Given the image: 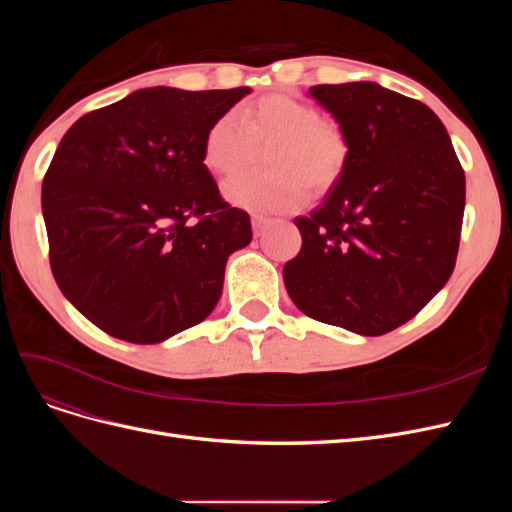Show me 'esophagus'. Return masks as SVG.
Returning a JSON list of instances; mask_svg holds the SVG:
<instances>
[{"label":"esophagus","mask_w":512,"mask_h":512,"mask_svg":"<svg viewBox=\"0 0 512 512\" xmlns=\"http://www.w3.org/2000/svg\"><path fill=\"white\" fill-rule=\"evenodd\" d=\"M271 222L267 218H260V215H254L252 218V230H254V237H260L262 232H265V228L269 226Z\"/></svg>","instance_id":"obj_1"}]
</instances>
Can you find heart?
<instances>
[{"instance_id":"obj_1","label":"heart","mask_w":512,"mask_h":512,"mask_svg":"<svg viewBox=\"0 0 512 512\" xmlns=\"http://www.w3.org/2000/svg\"><path fill=\"white\" fill-rule=\"evenodd\" d=\"M262 164L269 173H245L226 183L232 205L254 213L297 209L307 188L327 192L342 177L348 138L312 104L271 94L215 119L203 143V164L215 177H230L252 162L256 147H267Z\"/></svg>"}]
</instances>
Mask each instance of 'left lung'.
I'll list each match as a JSON object with an SVG mask.
<instances>
[{
	"instance_id": "1",
	"label": "left lung",
	"mask_w": 512,
	"mask_h": 512,
	"mask_svg": "<svg viewBox=\"0 0 512 512\" xmlns=\"http://www.w3.org/2000/svg\"><path fill=\"white\" fill-rule=\"evenodd\" d=\"M348 138L344 173L307 218L284 265L309 318L376 337L414 318L451 277L466 175L444 123L378 83L309 89Z\"/></svg>"
}]
</instances>
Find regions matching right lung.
I'll return each instance as SVG.
<instances>
[{"label":"right lung","mask_w":512,"mask_h":512,"mask_svg":"<svg viewBox=\"0 0 512 512\" xmlns=\"http://www.w3.org/2000/svg\"><path fill=\"white\" fill-rule=\"evenodd\" d=\"M250 91L138 89L61 138L42 181L51 269L104 333L160 344L218 305L226 260L252 224L222 200L203 143Z\"/></svg>","instance_id":"add662e5"}]
</instances>
